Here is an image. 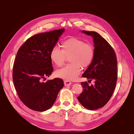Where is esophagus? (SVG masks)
<instances>
[{
  "instance_id": "34e87169",
  "label": "esophagus",
  "mask_w": 134,
  "mask_h": 134,
  "mask_svg": "<svg viewBox=\"0 0 134 134\" xmlns=\"http://www.w3.org/2000/svg\"><path fill=\"white\" fill-rule=\"evenodd\" d=\"M64 86L65 87H69L71 84V82L69 81V80H64Z\"/></svg>"
}]
</instances>
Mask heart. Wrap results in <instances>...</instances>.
<instances>
[{"instance_id":"b5f03b06","label":"heart","mask_w":134,"mask_h":134,"mask_svg":"<svg viewBox=\"0 0 134 134\" xmlns=\"http://www.w3.org/2000/svg\"><path fill=\"white\" fill-rule=\"evenodd\" d=\"M62 49L57 46L52 48L50 52V59L58 67L64 64L67 57H69L70 64L58 70L55 75L65 80H75L79 76L81 67H88L95 57L94 47L86 43L83 40L71 37L63 41Z\"/></svg>"}]
</instances>
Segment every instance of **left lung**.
Instances as JSON below:
<instances>
[{
    "mask_svg": "<svg viewBox=\"0 0 134 134\" xmlns=\"http://www.w3.org/2000/svg\"><path fill=\"white\" fill-rule=\"evenodd\" d=\"M82 32L93 38L95 57L82 77L89 81L94 80L95 84L81 82L83 90L77 99L84 107L94 110L104 107L113 96L117 80V60L112 46L98 33Z\"/></svg>",
    "mask_w": 134,
    "mask_h": 134,
    "instance_id": "1",
    "label": "left lung"
}]
</instances>
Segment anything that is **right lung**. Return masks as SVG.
I'll return each instance as SVG.
<instances>
[{
    "label": "right lung",
    "mask_w": 134,
    "mask_h": 134,
    "mask_svg": "<svg viewBox=\"0 0 134 134\" xmlns=\"http://www.w3.org/2000/svg\"><path fill=\"white\" fill-rule=\"evenodd\" d=\"M64 29L33 35L20 46L14 59L13 81L21 102L36 111L49 109L64 86L62 79L42 82L53 71L50 54Z\"/></svg>",
    "instance_id": "add662e5"
}]
</instances>
